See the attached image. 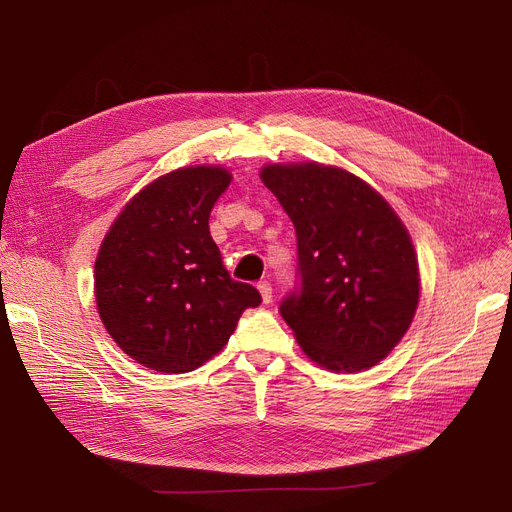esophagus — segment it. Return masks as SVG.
Listing matches in <instances>:
<instances>
[{
  "label": "esophagus",
  "mask_w": 512,
  "mask_h": 512,
  "mask_svg": "<svg viewBox=\"0 0 512 512\" xmlns=\"http://www.w3.org/2000/svg\"><path fill=\"white\" fill-rule=\"evenodd\" d=\"M257 288H259V292H261V299H263V303H265V305H270V303H272V297H274V294H272V284L267 282V280H263V282H259V284H257Z\"/></svg>",
  "instance_id": "1"
}]
</instances>
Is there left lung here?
<instances>
[{
  "label": "left lung",
  "mask_w": 512,
  "mask_h": 512,
  "mask_svg": "<svg viewBox=\"0 0 512 512\" xmlns=\"http://www.w3.org/2000/svg\"><path fill=\"white\" fill-rule=\"evenodd\" d=\"M297 230V288L280 313L303 353L336 373L378 365L419 303L411 236L388 201L355 174L315 164L261 170Z\"/></svg>",
  "instance_id": "left-lung-1"
}]
</instances>
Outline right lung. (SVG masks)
<instances>
[{
	"instance_id": "1",
	"label": "right lung",
	"mask_w": 512,
	"mask_h": 512,
	"mask_svg": "<svg viewBox=\"0 0 512 512\" xmlns=\"http://www.w3.org/2000/svg\"><path fill=\"white\" fill-rule=\"evenodd\" d=\"M232 176L220 166L180 168L134 195L95 261L103 326L137 363L186 373L218 355L255 286L230 278L209 234V213Z\"/></svg>"
}]
</instances>
